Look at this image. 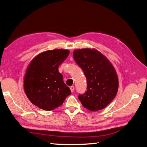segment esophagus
<instances>
[{"instance_id":"obj_1","label":"esophagus","mask_w":147,"mask_h":147,"mask_svg":"<svg viewBox=\"0 0 147 147\" xmlns=\"http://www.w3.org/2000/svg\"><path fill=\"white\" fill-rule=\"evenodd\" d=\"M70 90H71V92H73L74 91V86H71V87H70Z\"/></svg>"}]
</instances>
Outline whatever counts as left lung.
Masks as SVG:
<instances>
[{
  "label": "left lung",
  "instance_id": "1",
  "mask_svg": "<svg viewBox=\"0 0 147 147\" xmlns=\"http://www.w3.org/2000/svg\"><path fill=\"white\" fill-rule=\"evenodd\" d=\"M73 58L87 80V91L79 94V99L89 111L102 109L117 93L119 81L115 69L102 53L92 49L74 50Z\"/></svg>",
  "mask_w": 147,
  "mask_h": 147
}]
</instances>
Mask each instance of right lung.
Segmentation results:
<instances>
[{
  "label": "right lung",
  "mask_w": 147,
  "mask_h": 147,
  "mask_svg": "<svg viewBox=\"0 0 147 147\" xmlns=\"http://www.w3.org/2000/svg\"><path fill=\"white\" fill-rule=\"evenodd\" d=\"M69 54L66 50H49L32 60L24 80L25 92L32 104L45 111H51L63 104L71 94L58 71Z\"/></svg>",
  "instance_id": "add662e5"
}]
</instances>
